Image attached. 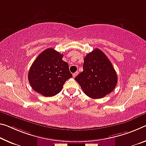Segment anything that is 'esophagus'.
Instances as JSON below:
<instances>
[{
    "label": "esophagus",
    "mask_w": 146,
    "mask_h": 146,
    "mask_svg": "<svg viewBox=\"0 0 146 146\" xmlns=\"http://www.w3.org/2000/svg\"><path fill=\"white\" fill-rule=\"evenodd\" d=\"M78 72H77H77L74 73L73 74V77L74 78H75V77H76V76H77V75H78Z\"/></svg>",
    "instance_id": "obj_1"
}]
</instances>
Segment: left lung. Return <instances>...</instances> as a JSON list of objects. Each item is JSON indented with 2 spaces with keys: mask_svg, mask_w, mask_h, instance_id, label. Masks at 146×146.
I'll return each mask as SVG.
<instances>
[{
  "mask_svg": "<svg viewBox=\"0 0 146 146\" xmlns=\"http://www.w3.org/2000/svg\"><path fill=\"white\" fill-rule=\"evenodd\" d=\"M75 79L84 94L92 99L105 97L114 90L117 82L112 63L99 48H95L86 56L83 71Z\"/></svg>",
  "mask_w": 146,
  "mask_h": 146,
  "instance_id": "8db88e82",
  "label": "left lung"
}]
</instances>
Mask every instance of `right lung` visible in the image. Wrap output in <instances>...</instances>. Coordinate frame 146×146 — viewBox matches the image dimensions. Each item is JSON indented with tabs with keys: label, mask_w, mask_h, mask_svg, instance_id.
Listing matches in <instances>:
<instances>
[{
	"label": "right lung",
	"mask_w": 146,
	"mask_h": 146,
	"mask_svg": "<svg viewBox=\"0 0 146 146\" xmlns=\"http://www.w3.org/2000/svg\"><path fill=\"white\" fill-rule=\"evenodd\" d=\"M63 54L52 48L40 53L30 68L29 81L32 88L45 97L54 96L61 91L64 83L73 77Z\"/></svg>",
	"instance_id": "add662e5"
}]
</instances>
